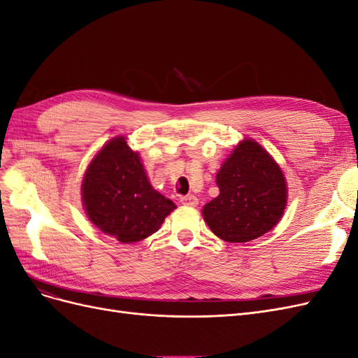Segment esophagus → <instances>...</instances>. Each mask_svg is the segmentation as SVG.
<instances>
[{"label":"esophagus","instance_id":"esophagus-1","mask_svg":"<svg viewBox=\"0 0 358 358\" xmlns=\"http://www.w3.org/2000/svg\"><path fill=\"white\" fill-rule=\"evenodd\" d=\"M180 203L183 206H191V208H196L199 204V199L196 196H183L180 197Z\"/></svg>","mask_w":358,"mask_h":358}]
</instances>
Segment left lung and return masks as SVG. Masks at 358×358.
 <instances>
[{
	"label": "left lung",
	"mask_w": 358,
	"mask_h": 358,
	"mask_svg": "<svg viewBox=\"0 0 358 358\" xmlns=\"http://www.w3.org/2000/svg\"><path fill=\"white\" fill-rule=\"evenodd\" d=\"M220 196L204 204V222L220 239L251 242L280 221L288 201L282 169L254 138L236 145L216 173Z\"/></svg>",
	"instance_id": "obj_1"
}]
</instances>
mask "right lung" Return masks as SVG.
I'll use <instances>...</instances> for the list:
<instances>
[{
  "instance_id": "add662e5",
  "label": "right lung",
  "mask_w": 358,
  "mask_h": 358,
  "mask_svg": "<svg viewBox=\"0 0 358 358\" xmlns=\"http://www.w3.org/2000/svg\"><path fill=\"white\" fill-rule=\"evenodd\" d=\"M82 203L88 220L121 243H134L159 230L176 209L150 185L138 152L125 136L110 138L94 155L82 179Z\"/></svg>"
}]
</instances>
